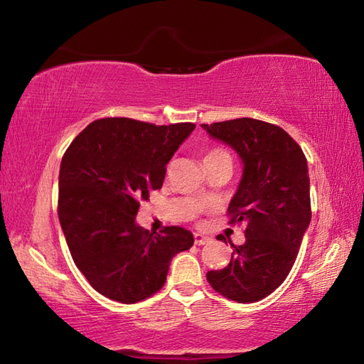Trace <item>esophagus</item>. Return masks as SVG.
Instances as JSON below:
<instances>
[{
  "mask_svg": "<svg viewBox=\"0 0 364 364\" xmlns=\"http://www.w3.org/2000/svg\"><path fill=\"white\" fill-rule=\"evenodd\" d=\"M194 241H196L197 245H203V244H206L208 241H210V237L200 235V233H196V235H194Z\"/></svg>",
  "mask_w": 364,
  "mask_h": 364,
  "instance_id": "esophagus-1",
  "label": "esophagus"
}]
</instances>
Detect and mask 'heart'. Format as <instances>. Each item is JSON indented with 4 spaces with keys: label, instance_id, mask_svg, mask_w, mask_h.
Instances as JSON below:
<instances>
[{
    "label": "heart",
    "instance_id": "heart-1",
    "mask_svg": "<svg viewBox=\"0 0 364 364\" xmlns=\"http://www.w3.org/2000/svg\"><path fill=\"white\" fill-rule=\"evenodd\" d=\"M222 154H228V151H225L223 149H211L210 151H208L205 154V159H211V158H215V156H222ZM203 159V161H205Z\"/></svg>",
    "mask_w": 364,
    "mask_h": 364
}]
</instances>
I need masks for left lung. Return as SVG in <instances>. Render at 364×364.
I'll return each instance as SVG.
<instances>
[{
	"instance_id": "8db88e82",
	"label": "left lung",
	"mask_w": 364,
	"mask_h": 364,
	"mask_svg": "<svg viewBox=\"0 0 364 364\" xmlns=\"http://www.w3.org/2000/svg\"><path fill=\"white\" fill-rule=\"evenodd\" d=\"M244 162L242 180L228 206L230 225H242L230 264L206 274L211 288L239 304H253L280 286L297 258L311 220L310 178L300 145L274 123L235 119L203 123Z\"/></svg>"
}]
</instances>
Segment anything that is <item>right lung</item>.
Returning a JSON list of instances; mask_svg holds the SVG:
<instances>
[{
	"label": "right lung",
	"mask_w": 364,
	"mask_h": 364,
	"mask_svg": "<svg viewBox=\"0 0 364 364\" xmlns=\"http://www.w3.org/2000/svg\"><path fill=\"white\" fill-rule=\"evenodd\" d=\"M194 128L107 117L92 122L65 150L59 222L76 267L105 297L120 304L151 297L172 258L194 244L183 227L153 235L136 223L141 202L161 189L167 162Z\"/></svg>",
	"instance_id": "1"
}]
</instances>
